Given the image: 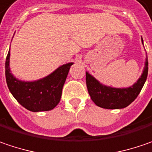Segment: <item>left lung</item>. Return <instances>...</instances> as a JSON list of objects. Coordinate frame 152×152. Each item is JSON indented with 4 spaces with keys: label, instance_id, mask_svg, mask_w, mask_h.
I'll use <instances>...</instances> for the list:
<instances>
[{
    "label": "left lung",
    "instance_id": "1",
    "mask_svg": "<svg viewBox=\"0 0 152 152\" xmlns=\"http://www.w3.org/2000/svg\"><path fill=\"white\" fill-rule=\"evenodd\" d=\"M143 43V39H142ZM148 74V60L146 58L145 67L140 78L132 86L127 88H114L106 86L86 72V86L91 98L96 105L103 109L116 110L128 106L136 99L143 88Z\"/></svg>",
    "mask_w": 152,
    "mask_h": 152
}]
</instances>
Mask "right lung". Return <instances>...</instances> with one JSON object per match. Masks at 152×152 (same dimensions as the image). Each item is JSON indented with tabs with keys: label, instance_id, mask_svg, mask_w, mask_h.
I'll return each mask as SVG.
<instances>
[{
	"label": "right lung",
	"instance_id": "right-lung-1",
	"mask_svg": "<svg viewBox=\"0 0 152 152\" xmlns=\"http://www.w3.org/2000/svg\"><path fill=\"white\" fill-rule=\"evenodd\" d=\"M9 62L10 51H8L5 63L6 80L12 95L24 108L32 112L49 111L59 103L72 62L62 65L50 75L35 81H22L16 79L12 74Z\"/></svg>",
	"mask_w": 152,
	"mask_h": 152
}]
</instances>
